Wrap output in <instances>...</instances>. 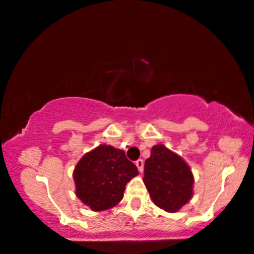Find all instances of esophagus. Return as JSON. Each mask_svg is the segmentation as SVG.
I'll return each instance as SVG.
<instances>
[{
  "label": "esophagus",
  "mask_w": 254,
  "mask_h": 254,
  "mask_svg": "<svg viewBox=\"0 0 254 254\" xmlns=\"http://www.w3.org/2000/svg\"><path fill=\"white\" fill-rule=\"evenodd\" d=\"M136 165H137L138 170H139V172H143V170H144V162H143V159H138L137 162H136Z\"/></svg>",
  "instance_id": "1"
}]
</instances>
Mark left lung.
Segmentation results:
<instances>
[{"label":"left lung","instance_id":"8db88e82","mask_svg":"<svg viewBox=\"0 0 254 254\" xmlns=\"http://www.w3.org/2000/svg\"><path fill=\"white\" fill-rule=\"evenodd\" d=\"M144 184L157 206L166 212H177L192 197L191 169L164 145L151 149L144 164Z\"/></svg>","mask_w":254,"mask_h":254}]
</instances>
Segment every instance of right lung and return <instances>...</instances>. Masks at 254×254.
Here are the masks:
<instances>
[{
    "label": "right lung",
    "mask_w": 254,
    "mask_h": 254,
    "mask_svg": "<svg viewBox=\"0 0 254 254\" xmlns=\"http://www.w3.org/2000/svg\"><path fill=\"white\" fill-rule=\"evenodd\" d=\"M138 175L124 151L99 145L82 157L73 171L76 195L92 211H104L120 203L125 186Z\"/></svg>",
    "instance_id": "1"
}]
</instances>
